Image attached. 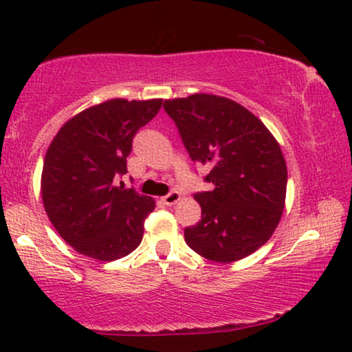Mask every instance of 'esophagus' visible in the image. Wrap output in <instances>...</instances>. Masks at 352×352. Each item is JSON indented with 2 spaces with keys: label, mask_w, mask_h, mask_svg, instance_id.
<instances>
[{
  "label": "esophagus",
  "mask_w": 352,
  "mask_h": 352,
  "mask_svg": "<svg viewBox=\"0 0 352 352\" xmlns=\"http://www.w3.org/2000/svg\"><path fill=\"white\" fill-rule=\"evenodd\" d=\"M181 199V194L179 192H176V190H173V192H170V194H166L165 197H162V201L165 205H168V206H171V205H175L177 200Z\"/></svg>",
  "instance_id": "34e87169"
}]
</instances>
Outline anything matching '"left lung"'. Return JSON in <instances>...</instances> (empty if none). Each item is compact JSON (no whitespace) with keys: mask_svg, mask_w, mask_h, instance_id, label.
<instances>
[{"mask_svg":"<svg viewBox=\"0 0 352 352\" xmlns=\"http://www.w3.org/2000/svg\"><path fill=\"white\" fill-rule=\"evenodd\" d=\"M192 162L210 166L213 190L197 192L201 219L184 229L186 243L211 261L242 259L271 239L282 218L287 165L259 118L213 94L165 100Z\"/></svg>","mask_w":352,"mask_h":352,"instance_id":"left-lung-1","label":"left lung"}]
</instances>
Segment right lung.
I'll use <instances>...</instances> for the list:
<instances>
[{"instance_id": "right-lung-1", "label": "right lung", "mask_w": 352, "mask_h": 352, "mask_svg": "<svg viewBox=\"0 0 352 352\" xmlns=\"http://www.w3.org/2000/svg\"><path fill=\"white\" fill-rule=\"evenodd\" d=\"M160 107L162 99L107 100L75 115L52 139L43 163V205L78 253L113 261L141 243L155 201L117 181L128 173L133 138Z\"/></svg>"}]
</instances>
